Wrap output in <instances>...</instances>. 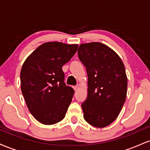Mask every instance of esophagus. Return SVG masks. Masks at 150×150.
Listing matches in <instances>:
<instances>
[{
  "mask_svg": "<svg viewBox=\"0 0 150 150\" xmlns=\"http://www.w3.org/2000/svg\"><path fill=\"white\" fill-rule=\"evenodd\" d=\"M78 88H79L78 86H75V87H73V89L75 91H77V89H78Z\"/></svg>",
  "mask_w": 150,
  "mask_h": 150,
  "instance_id": "34e87169",
  "label": "esophagus"
}]
</instances>
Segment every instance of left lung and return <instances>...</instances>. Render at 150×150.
I'll return each instance as SVG.
<instances>
[{"mask_svg":"<svg viewBox=\"0 0 150 150\" xmlns=\"http://www.w3.org/2000/svg\"><path fill=\"white\" fill-rule=\"evenodd\" d=\"M78 56L88 76V94L82 108L89 124L104 128L119 115L127 94L128 79L117 53L100 42L81 44Z\"/></svg>","mask_w":150,"mask_h":150,"instance_id":"left-lung-1","label":"left lung"}]
</instances>
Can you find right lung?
Wrapping results in <instances>:
<instances>
[{
	"label": "right lung",
	"instance_id": "right-lung-1",
	"mask_svg": "<svg viewBox=\"0 0 150 150\" xmlns=\"http://www.w3.org/2000/svg\"><path fill=\"white\" fill-rule=\"evenodd\" d=\"M77 48V44L44 43L22 65V94L29 111L41 123L53 125L64 118L75 92L65 84L62 67L71 59Z\"/></svg>",
	"mask_w": 150,
	"mask_h": 150
}]
</instances>
